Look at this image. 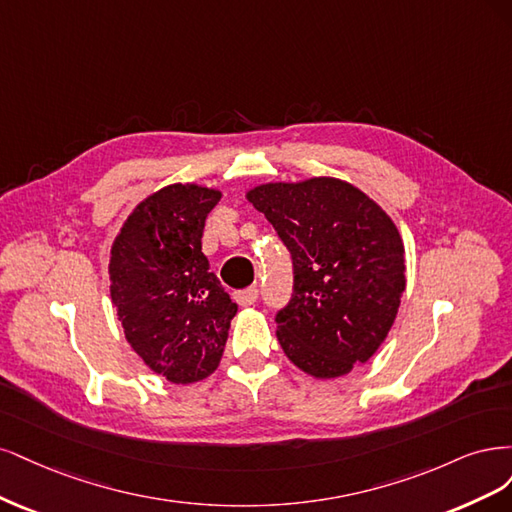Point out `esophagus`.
<instances>
[{
    "label": "esophagus",
    "mask_w": 512,
    "mask_h": 512,
    "mask_svg": "<svg viewBox=\"0 0 512 512\" xmlns=\"http://www.w3.org/2000/svg\"><path fill=\"white\" fill-rule=\"evenodd\" d=\"M257 298H259V289L257 287H249V289H242V291L236 293V302L240 306H251V304L257 302Z\"/></svg>",
    "instance_id": "obj_1"
}]
</instances>
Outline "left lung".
<instances>
[{"label":"left lung","instance_id":"obj_1","mask_svg":"<svg viewBox=\"0 0 512 512\" xmlns=\"http://www.w3.org/2000/svg\"><path fill=\"white\" fill-rule=\"evenodd\" d=\"M246 197L291 253L293 293L274 319L285 355L317 378L366 364L387 338L406 285L393 221L338 178L270 183Z\"/></svg>","mask_w":512,"mask_h":512}]
</instances>
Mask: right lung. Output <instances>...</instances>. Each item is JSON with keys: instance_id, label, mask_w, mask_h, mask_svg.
<instances>
[{"instance_id": "1", "label": "right lung", "mask_w": 512, "mask_h": 512, "mask_svg": "<svg viewBox=\"0 0 512 512\" xmlns=\"http://www.w3.org/2000/svg\"><path fill=\"white\" fill-rule=\"evenodd\" d=\"M219 200V191L197 185L161 189L129 214L110 251V295L125 338L176 385L217 370L238 312L202 253Z\"/></svg>"}]
</instances>
